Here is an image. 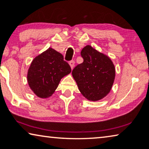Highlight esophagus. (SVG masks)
<instances>
[{
	"mask_svg": "<svg viewBox=\"0 0 149 149\" xmlns=\"http://www.w3.org/2000/svg\"><path fill=\"white\" fill-rule=\"evenodd\" d=\"M69 64H70V66L71 67V68H73V67L74 66V60H71L69 62Z\"/></svg>",
	"mask_w": 149,
	"mask_h": 149,
	"instance_id": "esophagus-1",
	"label": "esophagus"
}]
</instances>
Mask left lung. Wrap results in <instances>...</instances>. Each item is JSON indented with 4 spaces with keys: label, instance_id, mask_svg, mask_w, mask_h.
<instances>
[{
    "label": "left lung",
    "instance_id": "left-lung-1",
    "mask_svg": "<svg viewBox=\"0 0 149 149\" xmlns=\"http://www.w3.org/2000/svg\"><path fill=\"white\" fill-rule=\"evenodd\" d=\"M83 62L73 69L72 74L79 91L85 98L97 101L110 92L115 77L111 59L90 45L81 50Z\"/></svg>",
    "mask_w": 149,
    "mask_h": 149
}]
</instances>
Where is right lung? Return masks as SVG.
<instances>
[{"label":"right lung","mask_w":149,"mask_h":149,"mask_svg":"<svg viewBox=\"0 0 149 149\" xmlns=\"http://www.w3.org/2000/svg\"><path fill=\"white\" fill-rule=\"evenodd\" d=\"M70 72L62 55L49 47L32 62L27 75L28 85L38 97L47 98L54 93L61 79Z\"/></svg>","instance_id":"1"}]
</instances>
